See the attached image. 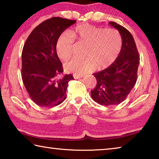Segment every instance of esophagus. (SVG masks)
I'll list each match as a JSON object with an SVG mask.
<instances>
[{
	"instance_id": "1",
	"label": "esophagus",
	"mask_w": 159,
	"mask_h": 159,
	"mask_svg": "<svg viewBox=\"0 0 159 159\" xmlns=\"http://www.w3.org/2000/svg\"><path fill=\"white\" fill-rule=\"evenodd\" d=\"M84 75L83 74H74L73 75V76L75 79H80V78H82Z\"/></svg>"
}]
</instances>
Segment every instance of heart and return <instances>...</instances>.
Wrapping results in <instances>:
<instances>
[{"instance_id": "heart-1", "label": "heart", "mask_w": 159, "mask_h": 159, "mask_svg": "<svg viewBox=\"0 0 159 159\" xmlns=\"http://www.w3.org/2000/svg\"><path fill=\"white\" fill-rule=\"evenodd\" d=\"M74 39L87 45L84 57H73L64 64L66 71L83 74L95 66L104 68L116 60L122 48L121 35L117 29L89 25L77 26L69 33H64L56 43V51L61 60L69 58L73 52Z\"/></svg>"}]
</instances>
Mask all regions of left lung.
Here are the masks:
<instances>
[{"instance_id":"1","label":"left lung","mask_w":159,"mask_h":159,"mask_svg":"<svg viewBox=\"0 0 159 159\" xmlns=\"http://www.w3.org/2000/svg\"><path fill=\"white\" fill-rule=\"evenodd\" d=\"M110 25L121 35L122 48L119 55L108 68L93 74L97 85L91 90L94 101L101 105L112 106L121 103L135 85L139 56L130 31L114 21Z\"/></svg>"}]
</instances>
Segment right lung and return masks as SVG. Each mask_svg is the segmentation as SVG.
Masks as SVG:
<instances>
[{"instance_id": "1", "label": "right lung", "mask_w": 159, "mask_h": 159, "mask_svg": "<svg viewBox=\"0 0 159 159\" xmlns=\"http://www.w3.org/2000/svg\"><path fill=\"white\" fill-rule=\"evenodd\" d=\"M76 22L54 17L43 21L29 34L21 52V79L29 95L42 107L57 106L66 99L72 74L64 71L56 51L61 34Z\"/></svg>"}]
</instances>
